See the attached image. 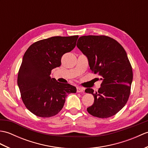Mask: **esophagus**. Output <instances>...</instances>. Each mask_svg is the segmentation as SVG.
Masks as SVG:
<instances>
[{"label": "esophagus", "mask_w": 148, "mask_h": 148, "mask_svg": "<svg viewBox=\"0 0 148 148\" xmlns=\"http://www.w3.org/2000/svg\"><path fill=\"white\" fill-rule=\"evenodd\" d=\"M76 89H77V93H80V92H83V89L82 88H81L79 86L76 87Z\"/></svg>", "instance_id": "1"}]
</instances>
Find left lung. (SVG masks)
Segmentation results:
<instances>
[{
	"label": "left lung",
	"mask_w": 148,
	"mask_h": 148,
	"mask_svg": "<svg viewBox=\"0 0 148 148\" xmlns=\"http://www.w3.org/2000/svg\"><path fill=\"white\" fill-rule=\"evenodd\" d=\"M77 46L87 56L92 72L102 80L97 92L85 90L94 97V102L87 111L100 118L115 115L127 103L133 79L126 51L115 39L102 35L81 36Z\"/></svg>",
	"instance_id": "obj_1"
}]
</instances>
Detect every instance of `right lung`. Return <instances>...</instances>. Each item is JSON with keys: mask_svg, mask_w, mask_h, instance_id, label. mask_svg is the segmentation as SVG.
Returning a JSON list of instances; mask_svg holds the SVG:
<instances>
[{"mask_svg": "<svg viewBox=\"0 0 148 148\" xmlns=\"http://www.w3.org/2000/svg\"><path fill=\"white\" fill-rule=\"evenodd\" d=\"M78 36H55L40 40L27 49L18 74V85L23 103L36 116L49 118L57 114L68 94L76 88L58 82L50 74L61 65L65 53L71 51Z\"/></svg>", "mask_w": 148, "mask_h": 148, "instance_id": "right-lung-1", "label": "right lung"}]
</instances>
